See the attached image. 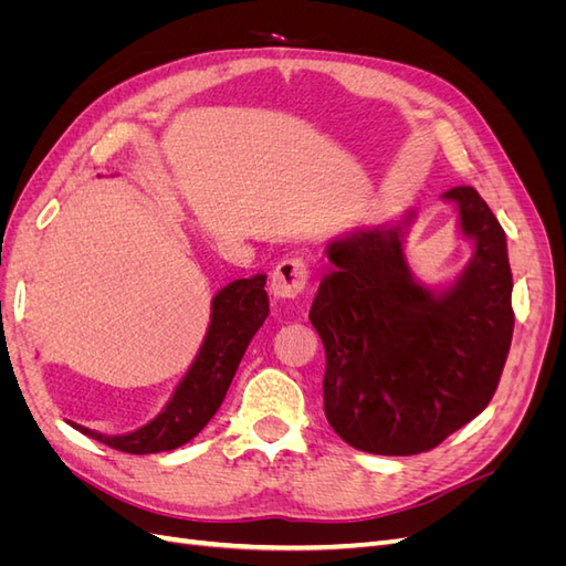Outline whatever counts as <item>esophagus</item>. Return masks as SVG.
<instances>
[{
	"label": "esophagus",
	"instance_id": "34e87169",
	"mask_svg": "<svg viewBox=\"0 0 566 566\" xmlns=\"http://www.w3.org/2000/svg\"><path fill=\"white\" fill-rule=\"evenodd\" d=\"M306 285H310V264H306L304 256L290 254V256H283L279 266L273 269L269 290L273 297L295 300L304 293Z\"/></svg>",
	"mask_w": 566,
	"mask_h": 566
}]
</instances>
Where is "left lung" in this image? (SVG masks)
Returning a JSON list of instances; mask_svg holds the SVG:
<instances>
[{
    "instance_id": "left-lung-1",
    "label": "left lung",
    "mask_w": 566,
    "mask_h": 566,
    "mask_svg": "<svg viewBox=\"0 0 566 566\" xmlns=\"http://www.w3.org/2000/svg\"><path fill=\"white\" fill-rule=\"evenodd\" d=\"M443 198L458 202L460 229L476 241L447 293L432 295L410 276L403 224L328 248L333 271L310 321L325 347V418L358 451H432L499 389L515 325L505 231L472 186Z\"/></svg>"
}]
</instances>
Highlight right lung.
Segmentation results:
<instances>
[{
  "label": "right lung",
  "mask_w": 566,
  "mask_h": 566,
  "mask_svg": "<svg viewBox=\"0 0 566 566\" xmlns=\"http://www.w3.org/2000/svg\"><path fill=\"white\" fill-rule=\"evenodd\" d=\"M264 285L266 276L256 273L219 290L212 300L210 328L200 354L177 387L172 401L156 420L125 437H106L73 422L75 430L132 455L172 451L191 441L224 401L250 339L269 316Z\"/></svg>",
  "instance_id": "right-lung-1"
}]
</instances>
